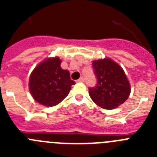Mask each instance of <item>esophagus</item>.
<instances>
[{"instance_id":"obj_1","label":"esophagus","mask_w":157,"mask_h":157,"mask_svg":"<svg viewBox=\"0 0 157 157\" xmlns=\"http://www.w3.org/2000/svg\"><path fill=\"white\" fill-rule=\"evenodd\" d=\"M76 82H84V78H80L79 79H78Z\"/></svg>"}]
</instances>
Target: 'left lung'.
<instances>
[{
  "label": "left lung",
  "mask_w": 157,
  "mask_h": 157,
  "mask_svg": "<svg viewBox=\"0 0 157 157\" xmlns=\"http://www.w3.org/2000/svg\"><path fill=\"white\" fill-rule=\"evenodd\" d=\"M92 65L98 83L89 89V94L94 103L108 110L124 103L130 96V86L123 69L110 58L94 60Z\"/></svg>",
  "instance_id": "1"
}]
</instances>
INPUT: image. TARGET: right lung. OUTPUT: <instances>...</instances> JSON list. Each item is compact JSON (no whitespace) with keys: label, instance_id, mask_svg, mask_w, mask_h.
I'll list each match as a JSON object with an SVG mask.
<instances>
[{"label":"right lung","instance_id":"obj_1","mask_svg":"<svg viewBox=\"0 0 157 157\" xmlns=\"http://www.w3.org/2000/svg\"><path fill=\"white\" fill-rule=\"evenodd\" d=\"M59 57L45 59L36 66L30 76L29 90L37 102L46 107L60 103L70 92L71 86L70 73L60 67Z\"/></svg>","mask_w":157,"mask_h":157}]
</instances>
